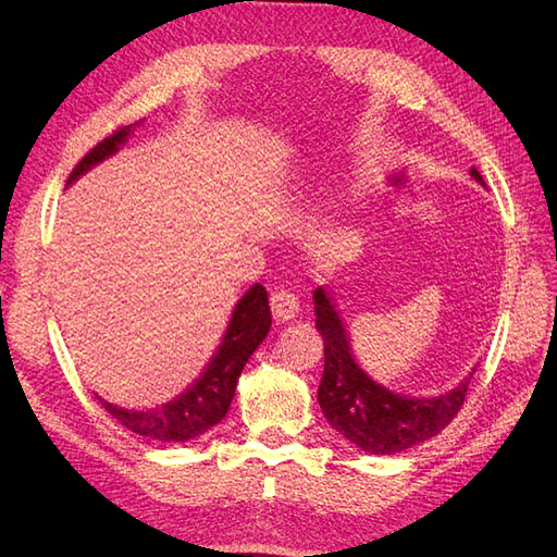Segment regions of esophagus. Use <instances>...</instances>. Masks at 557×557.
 I'll return each instance as SVG.
<instances>
[{
  "instance_id": "obj_1",
  "label": "esophagus",
  "mask_w": 557,
  "mask_h": 557,
  "mask_svg": "<svg viewBox=\"0 0 557 557\" xmlns=\"http://www.w3.org/2000/svg\"><path fill=\"white\" fill-rule=\"evenodd\" d=\"M269 307H272V313L281 323L285 320H290L297 315L299 311V297L293 290H285V288H276L269 297Z\"/></svg>"
}]
</instances>
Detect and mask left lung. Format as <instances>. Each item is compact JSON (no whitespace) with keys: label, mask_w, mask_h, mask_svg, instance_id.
<instances>
[{"label":"left lung","mask_w":557,"mask_h":557,"mask_svg":"<svg viewBox=\"0 0 557 557\" xmlns=\"http://www.w3.org/2000/svg\"><path fill=\"white\" fill-rule=\"evenodd\" d=\"M471 176L483 183L476 170H471ZM313 301L315 327L325 342V369L318 385V404L327 423L350 444L372 455H395L428 442L458 416L469 379L455 391L432 399L395 395L358 367L330 295L315 288Z\"/></svg>","instance_id":"left-lung-1"}]
</instances>
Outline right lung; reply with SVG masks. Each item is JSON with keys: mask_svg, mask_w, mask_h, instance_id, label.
<instances>
[{"mask_svg": "<svg viewBox=\"0 0 557 557\" xmlns=\"http://www.w3.org/2000/svg\"><path fill=\"white\" fill-rule=\"evenodd\" d=\"M129 125L115 129L107 139L99 141L90 148L81 162L74 166L66 183L76 181L83 172H88L92 164L102 162L104 158L113 156L121 144L127 139ZM272 327V311H269V297L260 283L239 299L237 309H234L227 332L223 336L221 348L215 350L213 360L205 369V374L197 379V383L188 393H183L174 401L164 404L162 409H148V411H127L113 404L99 399L107 407V411L121 420V425L132 430L134 434L148 436V440L158 442H188L195 436L205 434L213 425L221 423L225 418L234 391H237V381L242 376V369L248 362L262 339Z\"/></svg>", "mask_w": 557, "mask_h": 557, "instance_id": "right-lung-1", "label": "right lung"}]
</instances>
